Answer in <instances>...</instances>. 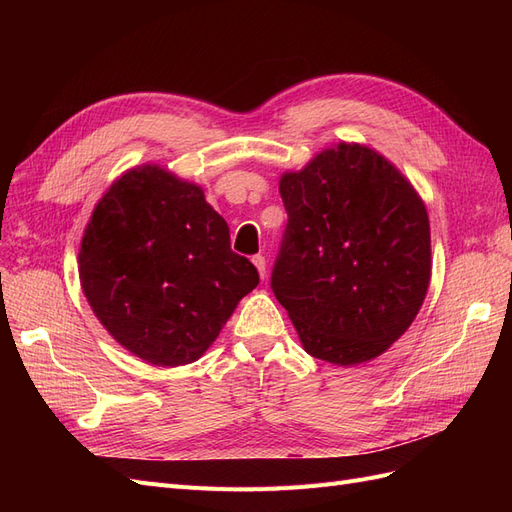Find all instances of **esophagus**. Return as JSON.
<instances>
[{"instance_id": "34e87169", "label": "esophagus", "mask_w": 512, "mask_h": 512, "mask_svg": "<svg viewBox=\"0 0 512 512\" xmlns=\"http://www.w3.org/2000/svg\"><path fill=\"white\" fill-rule=\"evenodd\" d=\"M252 262H254V267L258 269V275L262 277V280H267V260H265V256H254L252 258Z\"/></svg>"}]
</instances>
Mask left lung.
<instances>
[{"label": "left lung", "instance_id": "left-lung-1", "mask_svg": "<svg viewBox=\"0 0 512 512\" xmlns=\"http://www.w3.org/2000/svg\"><path fill=\"white\" fill-rule=\"evenodd\" d=\"M280 194L288 226L271 288L305 352L342 367L376 359L429 288L423 198L382 153L344 141L286 170Z\"/></svg>", "mask_w": 512, "mask_h": 512}]
</instances>
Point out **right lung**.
<instances>
[{
  "instance_id": "obj_1",
  "label": "right lung",
  "mask_w": 512,
  "mask_h": 512,
  "mask_svg": "<svg viewBox=\"0 0 512 512\" xmlns=\"http://www.w3.org/2000/svg\"><path fill=\"white\" fill-rule=\"evenodd\" d=\"M79 277L108 335L162 367L198 361L258 286L203 188L160 164L108 185L83 232Z\"/></svg>"
}]
</instances>
